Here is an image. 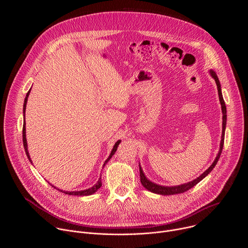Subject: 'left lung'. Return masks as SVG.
Masks as SVG:
<instances>
[{
	"mask_svg": "<svg viewBox=\"0 0 248 248\" xmlns=\"http://www.w3.org/2000/svg\"><path fill=\"white\" fill-rule=\"evenodd\" d=\"M210 73V76L213 78L216 81V84H217V88H218V94H219V100H220V103H221V107H222V113H223V130H222V136H221V142H220V149H219V152L214 160V162L212 163V165L202 173L200 174L198 178H196L195 180L189 182V183H186V184H183L181 186H160V185H157L153 182H151L150 180H148L146 178L145 173L143 172V170L142 168H141L140 164H139V172H140V182L141 184H142V186L149 191L153 192V193H157V194H160V195H172V194H178V193H183V192H186V190L192 188L194 186H196L199 182H201L206 175H208L211 170L214 169V167L216 166V164L218 163L219 159H220V156H221V153H222V150H223V147H224V139H225V130H226V124H227V108H226V104H225V101H224V98H223V95H222V89H221V84H220V81H219V78L216 75V73L214 72L213 69H210L209 70Z\"/></svg>",
	"mask_w": 248,
	"mask_h": 248,
	"instance_id": "left-lung-1",
	"label": "left lung"
}]
</instances>
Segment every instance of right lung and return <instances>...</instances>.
<instances>
[{
  "label": "right lung",
  "mask_w": 248,
  "mask_h": 248,
  "mask_svg": "<svg viewBox=\"0 0 248 248\" xmlns=\"http://www.w3.org/2000/svg\"><path fill=\"white\" fill-rule=\"evenodd\" d=\"M31 90V89H30ZM30 90L27 92V94H26V97H25V99H24V103H23V128H22V140H23V146H24V150H25V153H26V156H27V158H28V160H29V162H31V164H32V160H31V158H30V156H29V152H28V148H27V140H26V134H25V131H26V129H25V109H26V103H27V99H28V96H29V93H30ZM122 142L121 140H118L117 142L115 143V145H114V147H113V150H112V152H111V154L109 155V157L107 158V160L105 161V163H104V165H103V168L105 167V165L107 164L108 162H109V160L114 156V154H115V152L117 151V149H118V146H119V144ZM53 187H55V188H57L56 186H54L53 185H51ZM102 186V182H101V176L99 178V180H98V182L92 186V187H90V188H88V189H84V190H79V191H64V190H62V189H59V188H57L58 190H60L61 192H63V193H65V194H68V195H77V196H87V195H91V194H94L100 187Z\"/></svg>",
  "instance_id": "add662e5"
}]
</instances>
